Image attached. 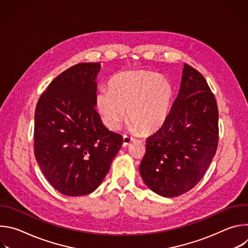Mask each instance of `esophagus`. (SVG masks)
Returning a JSON list of instances; mask_svg holds the SVG:
<instances>
[{"label":"esophagus","mask_w":248,"mask_h":248,"mask_svg":"<svg viewBox=\"0 0 248 248\" xmlns=\"http://www.w3.org/2000/svg\"><path fill=\"white\" fill-rule=\"evenodd\" d=\"M133 142V138L127 135H124V141H123V146L126 147L128 145H130Z\"/></svg>","instance_id":"34e87169"}]
</instances>
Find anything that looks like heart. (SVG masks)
I'll return each mask as SVG.
<instances>
[{"mask_svg": "<svg viewBox=\"0 0 248 248\" xmlns=\"http://www.w3.org/2000/svg\"><path fill=\"white\" fill-rule=\"evenodd\" d=\"M108 90L96 96V108L103 124L117 130L125 119L142 133L158 130L167 121L172 100L170 81L149 70L125 72L114 76Z\"/></svg>", "mask_w": 248, "mask_h": 248, "instance_id": "1", "label": "heart"}]
</instances>
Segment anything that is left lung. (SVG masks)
Returning a JSON list of instances; mask_svg holds the SVG:
<instances>
[{"mask_svg": "<svg viewBox=\"0 0 248 248\" xmlns=\"http://www.w3.org/2000/svg\"><path fill=\"white\" fill-rule=\"evenodd\" d=\"M218 118L217 102L207 81L185 63L180 92L167 121L146 140L139 167L144 184L164 197L192 189L216 154Z\"/></svg>", "mask_w": 248, "mask_h": 248, "instance_id": "8db88e82", "label": "left lung"}]
</instances>
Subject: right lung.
Here are the masks:
<instances>
[{"mask_svg": "<svg viewBox=\"0 0 248 248\" xmlns=\"http://www.w3.org/2000/svg\"><path fill=\"white\" fill-rule=\"evenodd\" d=\"M99 62H81L58 76L35 110L34 154L52 186L67 196L93 192L123 144L96 112Z\"/></svg>", "mask_w": 248, "mask_h": 248, "instance_id": "right-lung-1", "label": "right lung"}]
</instances>
